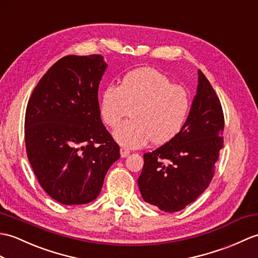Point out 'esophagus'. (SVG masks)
<instances>
[{"label":"esophagus","instance_id":"1","mask_svg":"<svg viewBox=\"0 0 258 258\" xmlns=\"http://www.w3.org/2000/svg\"><path fill=\"white\" fill-rule=\"evenodd\" d=\"M119 153H121V157L125 158V157H127L128 155H130V149L125 148V147H122L121 149H119Z\"/></svg>","mask_w":258,"mask_h":258}]
</instances>
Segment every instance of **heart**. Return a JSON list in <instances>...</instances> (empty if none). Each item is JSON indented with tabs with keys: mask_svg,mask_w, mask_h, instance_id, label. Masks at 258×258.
Segmentation results:
<instances>
[{
	"mask_svg": "<svg viewBox=\"0 0 258 258\" xmlns=\"http://www.w3.org/2000/svg\"><path fill=\"white\" fill-rule=\"evenodd\" d=\"M100 115L115 127L117 143L125 147H142L170 142L179 134L187 119L190 98L183 87L173 85L165 74L154 68H141L125 76L119 87L109 85L100 95Z\"/></svg>",
	"mask_w": 258,
	"mask_h": 258,
	"instance_id": "1",
	"label": "heart"
}]
</instances>
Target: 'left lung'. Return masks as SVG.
Here are the masks:
<instances>
[{"mask_svg":"<svg viewBox=\"0 0 258 258\" xmlns=\"http://www.w3.org/2000/svg\"><path fill=\"white\" fill-rule=\"evenodd\" d=\"M224 115L211 83L198 70L197 94L179 134L144 154L141 195L161 211L177 212L197 200L210 184L223 147Z\"/></svg>","mask_w":258,"mask_h":258,"instance_id":"1","label":"left lung"}]
</instances>
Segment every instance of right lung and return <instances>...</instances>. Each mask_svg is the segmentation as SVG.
Wrapping results in <instances>:
<instances>
[{
    "mask_svg": "<svg viewBox=\"0 0 258 258\" xmlns=\"http://www.w3.org/2000/svg\"><path fill=\"white\" fill-rule=\"evenodd\" d=\"M106 67L100 55L62 57L28 100V160L41 188L66 206L93 201L119 158V146L102 123L99 109L98 90Z\"/></svg>",
    "mask_w": 258,
    "mask_h": 258,
    "instance_id": "obj_1",
    "label": "right lung"
}]
</instances>
